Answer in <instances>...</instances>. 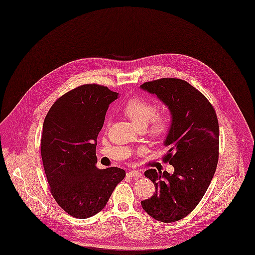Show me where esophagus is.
Segmentation results:
<instances>
[{
	"instance_id": "1",
	"label": "esophagus",
	"mask_w": 255,
	"mask_h": 255,
	"mask_svg": "<svg viewBox=\"0 0 255 255\" xmlns=\"http://www.w3.org/2000/svg\"><path fill=\"white\" fill-rule=\"evenodd\" d=\"M127 175H128L129 177L140 178V177H142V172H140V171H138V170H131V171H129V172L127 173Z\"/></svg>"
}]
</instances>
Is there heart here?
<instances>
[{"label": "heart", "mask_w": 255, "mask_h": 255, "mask_svg": "<svg viewBox=\"0 0 255 255\" xmlns=\"http://www.w3.org/2000/svg\"><path fill=\"white\" fill-rule=\"evenodd\" d=\"M124 113L138 128H146L152 122V134L155 136L164 134L168 128L166 117L163 115L154 116V106L143 99H133L127 102L124 107Z\"/></svg>", "instance_id": "b5f03b06"}]
</instances>
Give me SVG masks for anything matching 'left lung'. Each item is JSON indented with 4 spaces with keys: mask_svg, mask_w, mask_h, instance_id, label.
I'll return each instance as SVG.
<instances>
[{
    "mask_svg": "<svg viewBox=\"0 0 255 255\" xmlns=\"http://www.w3.org/2000/svg\"><path fill=\"white\" fill-rule=\"evenodd\" d=\"M156 97L170 113L163 145V159L173 173L148 169L154 194L141 201L154 220L172 223L190 214L203 198L216 171L219 156V124L216 112L203 95L179 79H159L140 86Z\"/></svg>",
    "mask_w": 255,
    "mask_h": 255,
    "instance_id": "8db88e82",
    "label": "left lung"
}]
</instances>
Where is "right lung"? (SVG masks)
I'll list each match as a JSON object with an SVG mask.
<instances>
[{
  "label": "right lung",
  "mask_w": 255,
  "mask_h": 255,
  "mask_svg": "<svg viewBox=\"0 0 255 255\" xmlns=\"http://www.w3.org/2000/svg\"><path fill=\"white\" fill-rule=\"evenodd\" d=\"M118 94L84 85L65 94L48 111L41 136V156L52 195L69 215L95 216L125 177L119 167L96 166L97 139L109 104Z\"/></svg>",
  "instance_id": "right-lung-1"
}]
</instances>
